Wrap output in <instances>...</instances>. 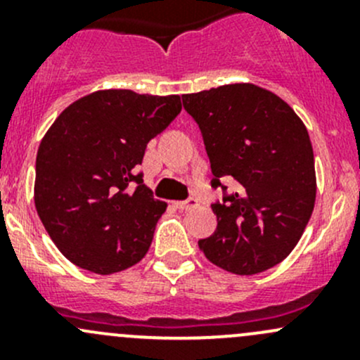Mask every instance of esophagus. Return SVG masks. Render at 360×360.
<instances>
[{
    "label": "esophagus",
    "mask_w": 360,
    "mask_h": 360,
    "mask_svg": "<svg viewBox=\"0 0 360 360\" xmlns=\"http://www.w3.org/2000/svg\"><path fill=\"white\" fill-rule=\"evenodd\" d=\"M197 205H198V202L195 200V198H190V200H186V202H176V207L179 210H191V209H195Z\"/></svg>",
    "instance_id": "34e87169"
}]
</instances>
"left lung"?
Instances as JSON below:
<instances>
[{
    "label": "left lung",
    "instance_id": "8db88e82",
    "mask_svg": "<svg viewBox=\"0 0 360 360\" xmlns=\"http://www.w3.org/2000/svg\"><path fill=\"white\" fill-rule=\"evenodd\" d=\"M183 104L202 130L212 186H221V177L238 183L212 205L217 228L198 248L235 275L275 266L314 212L317 177L307 127L285 101L254 83L184 94Z\"/></svg>",
    "mask_w": 360,
    "mask_h": 360
}]
</instances>
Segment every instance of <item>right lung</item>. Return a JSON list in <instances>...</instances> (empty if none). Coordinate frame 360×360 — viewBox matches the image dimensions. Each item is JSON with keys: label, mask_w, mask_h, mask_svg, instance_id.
I'll use <instances>...</instances> for the list:
<instances>
[{"label": "right lung", "mask_w": 360, "mask_h": 360, "mask_svg": "<svg viewBox=\"0 0 360 360\" xmlns=\"http://www.w3.org/2000/svg\"><path fill=\"white\" fill-rule=\"evenodd\" d=\"M181 108L179 96L96 90L46 130L36 155L34 205L76 266L110 275L146 256L167 203L153 198L137 165Z\"/></svg>", "instance_id": "right-lung-1"}]
</instances>
